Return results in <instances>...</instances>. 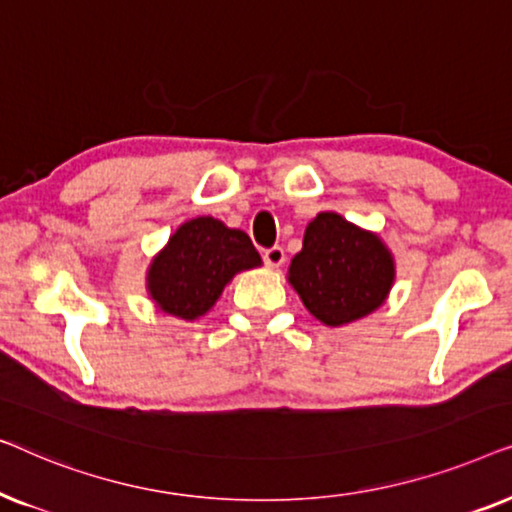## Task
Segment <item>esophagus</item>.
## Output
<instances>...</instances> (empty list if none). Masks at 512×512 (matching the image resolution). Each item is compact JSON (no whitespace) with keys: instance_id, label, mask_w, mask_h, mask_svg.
<instances>
[{"instance_id":"esophagus-1","label":"esophagus","mask_w":512,"mask_h":512,"mask_svg":"<svg viewBox=\"0 0 512 512\" xmlns=\"http://www.w3.org/2000/svg\"><path fill=\"white\" fill-rule=\"evenodd\" d=\"M284 258H286V254H284V249L279 247V244L263 251V261H265V265H268V268H279V265L284 263Z\"/></svg>"}]
</instances>
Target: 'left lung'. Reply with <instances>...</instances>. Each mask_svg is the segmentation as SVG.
I'll return each mask as SVG.
<instances>
[{"label":"left lung","mask_w":512,"mask_h":512,"mask_svg":"<svg viewBox=\"0 0 512 512\" xmlns=\"http://www.w3.org/2000/svg\"><path fill=\"white\" fill-rule=\"evenodd\" d=\"M394 279L387 244L335 212H321L307 223L303 249L289 265V284L307 312L326 326L368 317L387 300Z\"/></svg>","instance_id":"left-lung-1"}]
</instances>
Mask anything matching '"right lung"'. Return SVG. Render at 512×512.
Here are the masks:
<instances>
[{"instance_id": "add662e5", "label": "right lung", "mask_w": 512, "mask_h": 512, "mask_svg": "<svg viewBox=\"0 0 512 512\" xmlns=\"http://www.w3.org/2000/svg\"><path fill=\"white\" fill-rule=\"evenodd\" d=\"M261 265L244 230L214 216L181 223L146 272V289L160 310L193 321L212 310L237 272Z\"/></svg>"}]
</instances>
